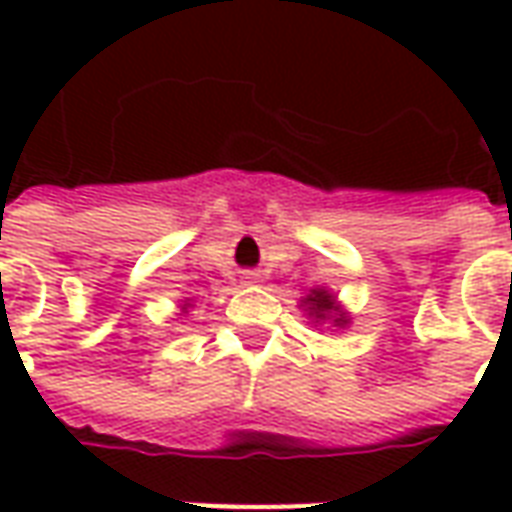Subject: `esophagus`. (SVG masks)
I'll return each mask as SVG.
<instances>
[{"mask_svg":"<svg viewBox=\"0 0 512 512\" xmlns=\"http://www.w3.org/2000/svg\"><path fill=\"white\" fill-rule=\"evenodd\" d=\"M244 282H249V285H255V282H260V274H255V271H246Z\"/></svg>","mask_w":512,"mask_h":512,"instance_id":"34e87169","label":"esophagus"}]
</instances>
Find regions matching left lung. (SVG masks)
Listing matches in <instances>:
<instances>
[{
	"mask_svg": "<svg viewBox=\"0 0 512 512\" xmlns=\"http://www.w3.org/2000/svg\"><path fill=\"white\" fill-rule=\"evenodd\" d=\"M301 307H304V312L310 315L312 321H332L334 326H348V312H343V307L337 304V299H334L329 290L323 288H315L307 296V299L301 301Z\"/></svg>",
	"mask_w": 512,
	"mask_h": 512,
	"instance_id": "obj_1",
	"label": "left lung"
}]
</instances>
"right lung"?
<instances>
[{
	"mask_svg": "<svg viewBox=\"0 0 512 512\" xmlns=\"http://www.w3.org/2000/svg\"><path fill=\"white\" fill-rule=\"evenodd\" d=\"M186 310H189V304H183V312H186Z\"/></svg>",
	"mask_w": 512,
	"mask_h": 512,
	"instance_id": "1",
	"label": "right lung"
}]
</instances>
